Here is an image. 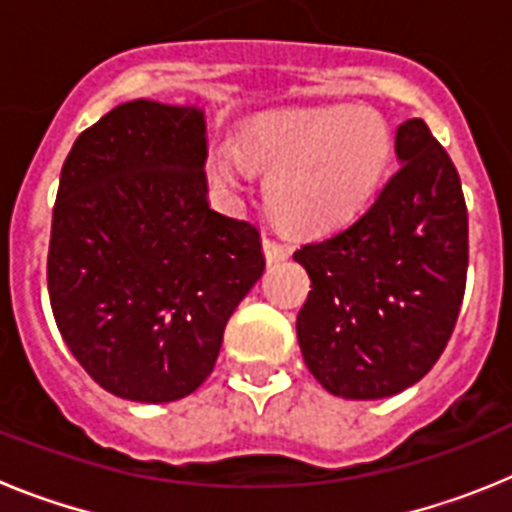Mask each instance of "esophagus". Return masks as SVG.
Here are the masks:
<instances>
[{
  "label": "esophagus",
  "instance_id": "1",
  "mask_svg": "<svg viewBox=\"0 0 512 512\" xmlns=\"http://www.w3.org/2000/svg\"><path fill=\"white\" fill-rule=\"evenodd\" d=\"M264 256H266V261H269V264H277V261H284V259H289V256H292V246L266 235V238H264Z\"/></svg>",
  "mask_w": 512,
  "mask_h": 512
}]
</instances>
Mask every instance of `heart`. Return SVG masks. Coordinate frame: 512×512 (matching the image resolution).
Masks as SVG:
<instances>
[{"label": "heart", "instance_id": "1", "mask_svg": "<svg viewBox=\"0 0 512 512\" xmlns=\"http://www.w3.org/2000/svg\"><path fill=\"white\" fill-rule=\"evenodd\" d=\"M390 156L382 117L338 104L256 117L238 133L235 148H215L210 176L220 187L241 189L248 166L266 171L274 215L289 228L325 233L364 210Z\"/></svg>", "mask_w": 512, "mask_h": 512}]
</instances>
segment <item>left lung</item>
<instances>
[{
    "instance_id": "1",
    "label": "left lung",
    "mask_w": 512,
    "mask_h": 512,
    "mask_svg": "<svg viewBox=\"0 0 512 512\" xmlns=\"http://www.w3.org/2000/svg\"><path fill=\"white\" fill-rule=\"evenodd\" d=\"M400 169L348 228L295 251L310 277L297 341L330 395L379 400L431 372L454 333L469 217L446 148L420 117L397 128Z\"/></svg>"
}]
</instances>
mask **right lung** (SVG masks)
I'll use <instances>...</instances> for the list:
<instances>
[{
    "label": "right lung",
    "instance_id": "obj_1",
    "mask_svg": "<svg viewBox=\"0 0 512 512\" xmlns=\"http://www.w3.org/2000/svg\"><path fill=\"white\" fill-rule=\"evenodd\" d=\"M205 115L135 99L76 138L61 169L48 295L84 372L133 402L192 395L264 274L256 225L207 202Z\"/></svg>",
    "mask_w": 512,
    "mask_h": 512
}]
</instances>
